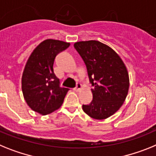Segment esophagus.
Wrapping results in <instances>:
<instances>
[{"label": "esophagus", "mask_w": 156, "mask_h": 156, "mask_svg": "<svg viewBox=\"0 0 156 156\" xmlns=\"http://www.w3.org/2000/svg\"><path fill=\"white\" fill-rule=\"evenodd\" d=\"M82 85H81V84H80V83H77L76 87L74 88V91L79 92L80 90L82 89Z\"/></svg>", "instance_id": "34e87169"}]
</instances>
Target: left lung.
<instances>
[{"mask_svg": "<svg viewBox=\"0 0 156 156\" xmlns=\"http://www.w3.org/2000/svg\"><path fill=\"white\" fill-rule=\"evenodd\" d=\"M87 68L93 101L82 105L84 112L95 119H105L115 113L128 94L129 79L126 67L111 47L98 41L74 44Z\"/></svg>", "mask_w": 156, "mask_h": 156, "instance_id": "8db88e82", "label": "left lung"}]
</instances>
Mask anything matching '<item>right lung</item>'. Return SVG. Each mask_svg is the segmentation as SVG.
<instances>
[{"label": "right lung", "mask_w": 156, "mask_h": 156, "mask_svg": "<svg viewBox=\"0 0 156 156\" xmlns=\"http://www.w3.org/2000/svg\"><path fill=\"white\" fill-rule=\"evenodd\" d=\"M70 43L47 39L34 48L26 63L22 76V91L28 106L45 115L61 107L69 89L59 86L53 64L55 56Z\"/></svg>", "instance_id": "add662e5"}]
</instances>
